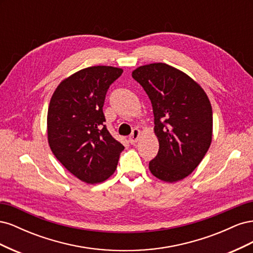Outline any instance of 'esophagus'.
Returning <instances> with one entry per match:
<instances>
[{"mask_svg":"<svg viewBox=\"0 0 253 253\" xmlns=\"http://www.w3.org/2000/svg\"><path fill=\"white\" fill-rule=\"evenodd\" d=\"M139 135H140L139 129L138 128H134L133 131H132V134L128 136V141L131 142L132 144L136 143L137 140H138V138H139Z\"/></svg>","mask_w":253,"mask_h":253,"instance_id":"1","label":"esophagus"}]
</instances>
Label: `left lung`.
<instances>
[{"instance_id":"1","label":"left lung","mask_w":253,"mask_h":253,"mask_svg":"<svg viewBox=\"0 0 253 253\" xmlns=\"http://www.w3.org/2000/svg\"><path fill=\"white\" fill-rule=\"evenodd\" d=\"M148 94L159 150L151 173L168 182L181 180L201 164L212 140V108L204 89L188 75L166 63L132 73Z\"/></svg>"}]
</instances>
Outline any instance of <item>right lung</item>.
<instances>
[{"instance_id": "obj_1", "label": "right lung", "mask_w": 253, "mask_h": 253, "mask_svg": "<svg viewBox=\"0 0 253 253\" xmlns=\"http://www.w3.org/2000/svg\"><path fill=\"white\" fill-rule=\"evenodd\" d=\"M124 73L113 66H90L59 84L47 113L53 155L76 177L102 182L115 172L125 147L104 125L103 104L110 85Z\"/></svg>"}]
</instances>
